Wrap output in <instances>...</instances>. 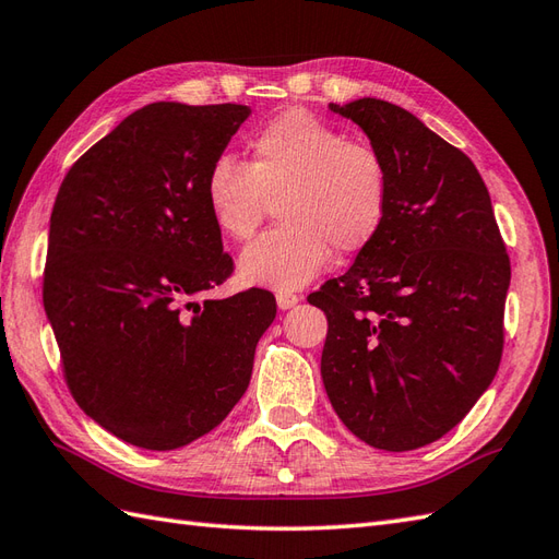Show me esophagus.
Masks as SVG:
<instances>
[{
    "instance_id": "esophagus-1",
    "label": "esophagus",
    "mask_w": 559,
    "mask_h": 559,
    "mask_svg": "<svg viewBox=\"0 0 559 559\" xmlns=\"http://www.w3.org/2000/svg\"><path fill=\"white\" fill-rule=\"evenodd\" d=\"M299 302V295L297 293H290V290H278L276 293V305H278V309H293L295 305Z\"/></svg>"
}]
</instances>
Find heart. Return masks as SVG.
Returning <instances> with one entry per match:
<instances>
[{
  "label": "heart",
  "mask_w": 559,
  "mask_h": 559,
  "mask_svg": "<svg viewBox=\"0 0 559 559\" xmlns=\"http://www.w3.org/2000/svg\"><path fill=\"white\" fill-rule=\"evenodd\" d=\"M248 165L222 153L205 175L214 226L248 240L269 217L283 224L240 254V276L271 290H297L337 254L373 240L390 207V167L382 153L305 108H288L248 139Z\"/></svg>",
  "instance_id": "1"
}]
</instances>
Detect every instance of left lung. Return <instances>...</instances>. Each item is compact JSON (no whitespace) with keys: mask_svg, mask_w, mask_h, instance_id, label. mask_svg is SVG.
<instances>
[{"mask_svg":"<svg viewBox=\"0 0 559 559\" xmlns=\"http://www.w3.org/2000/svg\"><path fill=\"white\" fill-rule=\"evenodd\" d=\"M354 120L390 167V207L345 276L309 305L328 317L321 376L352 435L413 451L461 423L503 354L510 257L475 163L408 110L359 98Z\"/></svg>","mask_w":559,"mask_h":559,"instance_id":"left-lung-1","label":"left lung"}]
</instances>
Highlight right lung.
<instances>
[{
  "label": "right lung",
  "instance_id": "right-lung-1",
  "mask_svg": "<svg viewBox=\"0 0 559 559\" xmlns=\"http://www.w3.org/2000/svg\"><path fill=\"white\" fill-rule=\"evenodd\" d=\"M250 108L157 102L68 169L51 210L45 309L78 406L148 451L181 449L246 394L276 299L198 295L234 274L205 175Z\"/></svg>",
  "mask_w": 559,
  "mask_h": 559
}]
</instances>
